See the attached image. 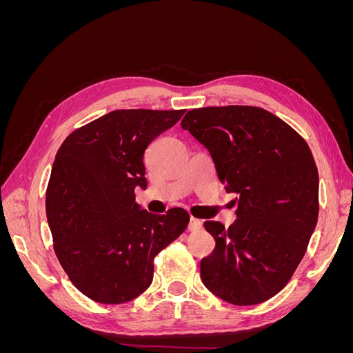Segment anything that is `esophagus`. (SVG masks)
<instances>
[{
    "instance_id": "esophagus-1",
    "label": "esophagus",
    "mask_w": 353,
    "mask_h": 353,
    "mask_svg": "<svg viewBox=\"0 0 353 353\" xmlns=\"http://www.w3.org/2000/svg\"><path fill=\"white\" fill-rule=\"evenodd\" d=\"M201 227H203V223H201L200 219L193 218V216L190 218V223H188V230L190 231H199Z\"/></svg>"
}]
</instances>
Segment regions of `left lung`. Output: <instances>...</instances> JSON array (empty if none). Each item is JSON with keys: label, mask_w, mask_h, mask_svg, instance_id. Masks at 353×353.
<instances>
[{"label": "left lung", "mask_w": 353, "mask_h": 353, "mask_svg": "<svg viewBox=\"0 0 353 353\" xmlns=\"http://www.w3.org/2000/svg\"><path fill=\"white\" fill-rule=\"evenodd\" d=\"M205 145L237 219L208 221L215 249L200 262L201 281L222 301L258 305L292 279L318 221V169L303 138L280 117L252 105L203 108L183 122Z\"/></svg>", "instance_id": "8db88e82"}]
</instances>
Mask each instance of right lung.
<instances>
[{
	"label": "right lung",
	"mask_w": 353,
	"mask_h": 353,
	"mask_svg": "<svg viewBox=\"0 0 353 353\" xmlns=\"http://www.w3.org/2000/svg\"><path fill=\"white\" fill-rule=\"evenodd\" d=\"M184 110H114L73 131L56 154L47 187L54 252L73 285L105 305L130 302L150 287L154 256L176 240L190 215L141 209L144 153Z\"/></svg>",
	"instance_id": "obj_1"
}]
</instances>
